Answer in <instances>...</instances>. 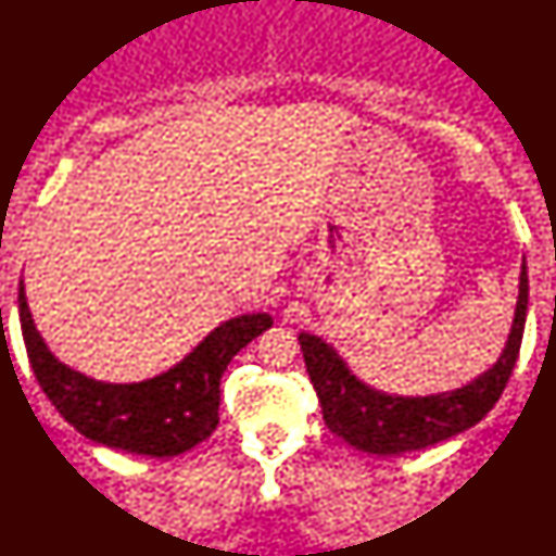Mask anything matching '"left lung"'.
<instances>
[{"instance_id":"obj_1","label":"left lung","mask_w":556,"mask_h":556,"mask_svg":"<svg viewBox=\"0 0 556 556\" xmlns=\"http://www.w3.org/2000/svg\"><path fill=\"white\" fill-rule=\"evenodd\" d=\"M526 311H529V274L523 258L516 313L497 362L462 388L431 392V395H392L371 388L351 371L333 343L302 330L298 341L307 375L318 392L323 420L354 448L382 456L416 452L467 431L493 410L508 384L521 349Z\"/></svg>"}]
</instances>
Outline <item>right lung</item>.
<instances>
[{"label":"right lung","mask_w":556,"mask_h":556,"mask_svg":"<svg viewBox=\"0 0 556 556\" xmlns=\"http://www.w3.org/2000/svg\"><path fill=\"white\" fill-rule=\"evenodd\" d=\"M17 302L30 367L55 410L94 444L159 459L187 452L215 431L223 371L274 323L269 313L236 315L210 330L172 369L140 382H102L48 349L27 307L23 279Z\"/></svg>","instance_id":"add662e5"}]
</instances>
